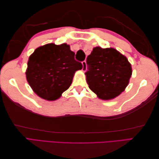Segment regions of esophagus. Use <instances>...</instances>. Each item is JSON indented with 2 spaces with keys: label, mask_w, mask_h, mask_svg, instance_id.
Here are the masks:
<instances>
[{
  "label": "esophagus",
  "mask_w": 159,
  "mask_h": 159,
  "mask_svg": "<svg viewBox=\"0 0 159 159\" xmlns=\"http://www.w3.org/2000/svg\"><path fill=\"white\" fill-rule=\"evenodd\" d=\"M82 64H83L82 70L83 71V72H85L86 70H87V64H86L85 61H83L82 62Z\"/></svg>",
  "instance_id": "1"
}]
</instances>
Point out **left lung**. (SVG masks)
<instances>
[{"instance_id": "left-lung-1", "label": "left lung", "mask_w": 159, "mask_h": 159, "mask_svg": "<svg viewBox=\"0 0 159 159\" xmlns=\"http://www.w3.org/2000/svg\"><path fill=\"white\" fill-rule=\"evenodd\" d=\"M85 72L90 89L102 100L119 96L127 87L132 75L130 63L112 48H93L87 58Z\"/></svg>"}]
</instances>
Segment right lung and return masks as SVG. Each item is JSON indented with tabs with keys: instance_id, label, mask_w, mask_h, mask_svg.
Instances as JSON below:
<instances>
[{
	"instance_id": "right-lung-1",
	"label": "right lung",
	"mask_w": 159,
	"mask_h": 159,
	"mask_svg": "<svg viewBox=\"0 0 159 159\" xmlns=\"http://www.w3.org/2000/svg\"><path fill=\"white\" fill-rule=\"evenodd\" d=\"M66 43H48L36 48L29 57L26 79L34 92L47 100H55L69 88L82 63Z\"/></svg>"
}]
</instances>
